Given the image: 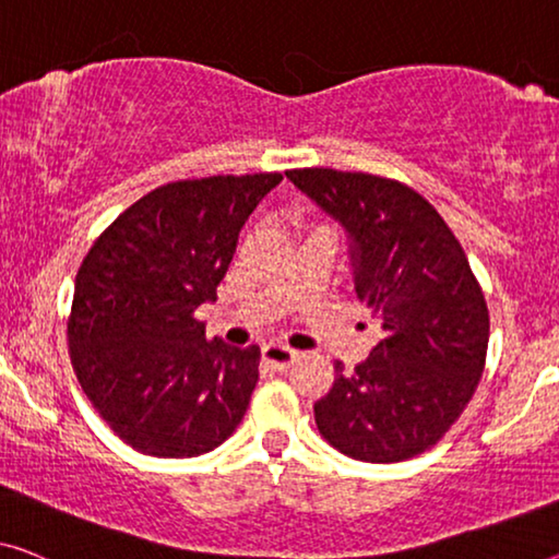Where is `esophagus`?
Instances as JSON below:
<instances>
[{"label":"esophagus","mask_w":559,"mask_h":559,"mask_svg":"<svg viewBox=\"0 0 559 559\" xmlns=\"http://www.w3.org/2000/svg\"><path fill=\"white\" fill-rule=\"evenodd\" d=\"M263 361L271 364L273 369L286 371L288 366L296 361V352L290 346H283V344H265L263 346Z\"/></svg>","instance_id":"esophagus-1"}]
</instances>
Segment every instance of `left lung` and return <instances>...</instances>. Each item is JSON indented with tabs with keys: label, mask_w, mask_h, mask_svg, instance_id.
Masks as SVG:
<instances>
[{
	"label": "left lung",
	"mask_w": 559,
	"mask_h": 559,
	"mask_svg": "<svg viewBox=\"0 0 559 559\" xmlns=\"http://www.w3.org/2000/svg\"><path fill=\"white\" fill-rule=\"evenodd\" d=\"M286 175L344 228L356 296L384 331L354 371L336 361L333 386L313 406L319 431L359 462L427 452L485 371L489 313L460 240L404 182L331 168Z\"/></svg>",
	"instance_id": "obj_1"
}]
</instances>
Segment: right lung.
<instances>
[{"mask_svg": "<svg viewBox=\"0 0 559 559\" xmlns=\"http://www.w3.org/2000/svg\"><path fill=\"white\" fill-rule=\"evenodd\" d=\"M281 173L178 180L132 203L95 240L67 323L82 391L132 449L188 460L221 447L258 381V346L205 338L195 308L215 301L255 205Z\"/></svg>", "mask_w": 559, "mask_h": 559, "instance_id": "obj_1", "label": "right lung"}]
</instances>
